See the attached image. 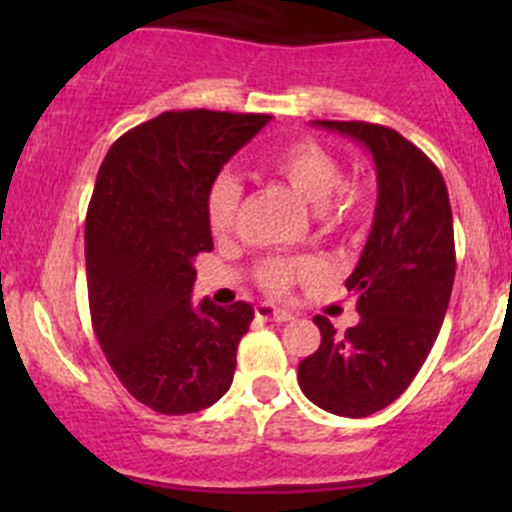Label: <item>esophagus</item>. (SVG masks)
Wrapping results in <instances>:
<instances>
[{
  "instance_id": "34e87169",
  "label": "esophagus",
  "mask_w": 512,
  "mask_h": 512,
  "mask_svg": "<svg viewBox=\"0 0 512 512\" xmlns=\"http://www.w3.org/2000/svg\"><path fill=\"white\" fill-rule=\"evenodd\" d=\"M255 314L260 319H265V322H289V319H292V314L285 312V309L275 307V304H270V302L257 304Z\"/></svg>"
}]
</instances>
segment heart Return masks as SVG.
Listing matches in <instances>:
<instances>
[{
    "mask_svg": "<svg viewBox=\"0 0 512 512\" xmlns=\"http://www.w3.org/2000/svg\"><path fill=\"white\" fill-rule=\"evenodd\" d=\"M270 168L282 180L302 195L307 203L317 205L319 223L329 230L352 227L364 215V198L354 185L342 183V163L329 148L312 138H302L280 148L270 158ZM240 210V185L232 175H218L205 193V220L215 237L232 235ZM322 272L319 262L302 257V260H285L272 257L257 270V282L270 294H287L297 282L312 280Z\"/></svg>",
    "mask_w": 512,
    "mask_h": 512,
    "instance_id": "obj_1",
    "label": "heart"
}]
</instances>
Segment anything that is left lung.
I'll return each mask as SVG.
<instances>
[{
    "mask_svg": "<svg viewBox=\"0 0 512 512\" xmlns=\"http://www.w3.org/2000/svg\"><path fill=\"white\" fill-rule=\"evenodd\" d=\"M314 123L369 148L379 198L369 240L347 280L359 324L337 334L327 317H314L322 344L299 361L297 379L319 409L361 418L409 389L441 332L456 277L453 213L441 170L394 128Z\"/></svg>",
    "mask_w": 512,
    "mask_h": 512,
    "instance_id": "1",
    "label": "left lung"
}]
</instances>
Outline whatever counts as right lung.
Returning a JSON list of instances; mask_svg holds the SVG:
<instances>
[{
	"label": "right lung",
	"mask_w": 512,
	"mask_h": 512,
	"mask_svg": "<svg viewBox=\"0 0 512 512\" xmlns=\"http://www.w3.org/2000/svg\"><path fill=\"white\" fill-rule=\"evenodd\" d=\"M270 118L165 111L123 133L98 168L84 235L91 324L128 394L158 414L208 409L232 384L255 309L195 307L193 260L213 250L210 183Z\"/></svg>",
	"instance_id": "1"
}]
</instances>
